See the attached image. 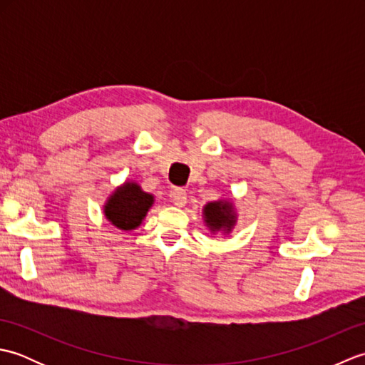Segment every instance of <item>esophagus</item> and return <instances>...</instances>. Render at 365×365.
<instances>
[{"instance_id":"1","label":"esophagus","mask_w":365,"mask_h":365,"mask_svg":"<svg viewBox=\"0 0 365 365\" xmlns=\"http://www.w3.org/2000/svg\"><path fill=\"white\" fill-rule=\"evenodd\" d=\"M170 197H173V202H174V205H177V207H183L185 204H187V197H188V195H187V191H185L183 188H175V190L173 191V195H170Z\"/></svg>"}]
</instances>
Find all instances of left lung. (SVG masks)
Instances as JSON below:
<instances>
[{"mask_svg": "<svg viewBox=\"0 0 365 365\" xmlns=\"http://www.w3.org/2000/svg\"><path fill=\"white\" fill-rule=\"evenodd\" d=\"M204 222L207 227L212 232H220L222 230L224 234H229V232L234 229L237 215L234 210V205L229 200H215V202H208L204 210Z\"/></svg>", "mask_w": 365, "mask_h": 365, "instance_id": "1", "label": "left lung"}]
</instances>
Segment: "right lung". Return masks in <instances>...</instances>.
<instances>
[{"instance_id":"add662e5","label":"right lung","mask_w":365,"mask_h":365,"mask_svg":"<svg viewBox=\"0 0 365 365\" xmlns=\"http://www.w3.org/2000/svg\"><path fill=\"white\" fill-rule=\"evenodd\" d=\"M153 204V196L135 182H125L115 188L103 205L106 220L120 230H133L145 218Z\"/></svg>"}]
</instances>
